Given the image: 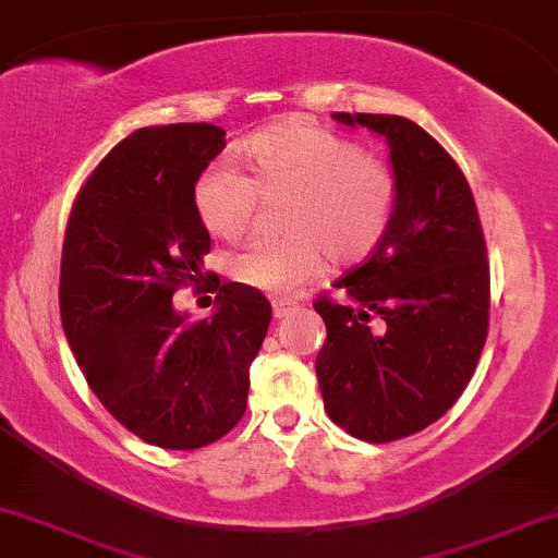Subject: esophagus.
<instances>
[{"label": "esophagus", "instance_id": "1", "mask_svg": "<svg viewBox=\"0 0 558 558\" xmlns=\"http://www.w3.org/2000/svg\"><path fill=\"white\" fill-rule=\"evenodd\" d=\"M299 310V304L296 301H291V299H275L272 301V315H275V319H283V317H288L291 315V312H296Z\"/></svg>", "mask_w": 558, "mask_h": 558}]
</instances>
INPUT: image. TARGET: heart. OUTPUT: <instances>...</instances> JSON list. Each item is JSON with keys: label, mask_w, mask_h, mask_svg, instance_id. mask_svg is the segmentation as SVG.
<instances>
[{"label": "heart", "mask_w": 558, "mask_h": 558, "mask_svg": "<svg viewBox=\"0 0 558 558\" xmlns=\"http://www.w3.org/2000/svg\"><path fill=\"white\" fill-rule=\"evenodd\" d=\"M252 178L217 159L194 183L202 226L239 241L257 217L259 198L291 196L283 241H254L230 259L235 280L272 296H293L328 265H356L386 239L399 202V181L383 159L354 141L291 118L254 133L241 149Z\"/></svg>", "instance_id": "1"}]
</instances>
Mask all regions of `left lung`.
<instances>
[{
    "label": "left lung",
    "instance_id": "8db88e82",
    "mask_svg": "<svg viewBox=\"0 0 558 558\" xmlns=\"http://www.w3.org/2000/svg\"><path fill=\"white\" fill-rule=\"evenodd\" d=\"M388 141L399 202L386 239L315 301L328 338L315 369L328 417L388 444L464 393L488 338L490 270L475 198L451 155L401 114L332 112Z\"/></svg>",
    "mask_w": 558,
    "mask_h": 558
}]
</instances>
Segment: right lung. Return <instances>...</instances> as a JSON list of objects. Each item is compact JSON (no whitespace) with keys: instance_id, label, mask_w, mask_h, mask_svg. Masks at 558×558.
I'll list each match as a JSON object with an SVG mask.
<instances>
[{"instance_id":"1","label":"right lung","mask_w":558,"mask_h":558,"mask_svg":"<svg viewBox=\"0 0 558 558\" xmlns=\"http://www.w3.org/2000/svg\"><path fill=\"white\" fill-rule=\"evenodd\" d=\"M222 149L226 131L209 123L133 131L81 189L62 246V328L88 388L120 425L172 451L239 425L272 317L243 283L220 286L198 323L172 304L213 246L194 183Z\"/></svg>"}]
</instances>
